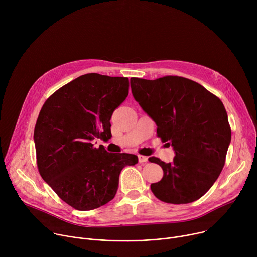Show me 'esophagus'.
Returning a JSON list of instances; mask_svg holds the SVG:
<instances>
[{"label": "esophagus", "instance_id": "34e87169", "mask_svg": "<svg viewBox=\"0 0 257 257\" xmlns=\"http://www.w3.org/2000/svg\"><path fill=\"white\" fill-rule=\"evenodd\" d=\"M138 162L140 164H145L146 162H148V157H144V156H138Z\"/></svg>", "mask_w": 257, "mask_h": 257}]
</instances>
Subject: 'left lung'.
<instances>
[{
    "label": "left lung",
    "mask_w": 257,
    "mask_h": 257,
    "mask_svg": "<svg viewBox=\"0 0 257 257\" xmlns=\"http://www.w3.org/2000/svg\"><path fill=\"white\" fill-rule=\"evenodd\" d=\"M135 100L157 124V135L172 145V163L153 157L164 176L151 189L160 200L185 204L203 196L221 174L231 142L226 108L199 83L180 76L155 80L132 77Z\"/></svg>",
    "instance_id": "1"
}]
</instances>
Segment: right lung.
Listing matches in <instances>:
<instances>
[{"instance_id": "obj_1", "label": "right lung", "mask_w": 257, "mask_h": 257, "mask_svg": "<svg viewBox=\"0 0 257 257\" xmlns=\"http://www.w3.org/2000/svg\"><path fill=\"white\" fill-rule=\"evenodd\" d=\"M129 93L127 77L89 73L55 91L44 103L34 127L36 165L56 194L77 210L111 201L119 176L138 158L109 154L92 140L111 138V118Z\"/></svg>"}]
</instances>
